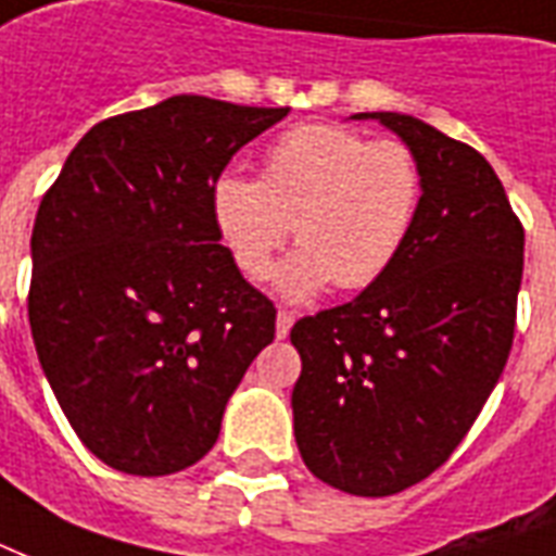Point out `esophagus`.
I'll return each instance as SVG.
<instances>
[{"instance_id":"obj_1","label":"esophagus","mask_w":556,"mask_h":556,"mask_svg":"<svg viewBox=\"0 0 556 556\" xmlns=\"http://www.w3.org/2000/svg\"><path fill=\"white\" fill-rule=\"evenodd\" d=\"M291 324H294V315L286 309L277 312V339H286L291 332Z\"/></svg>"}]
</instances>
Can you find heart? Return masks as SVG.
<instances>
[{"mask_svg":"<svg viewBox=\"0 0 556 556\" xmlns=\"http://www.w3.org/2000/svg\"><path fill=\"white\" fill-rule=\"evenodd\" d=\"M425 203V170L406 143L341 126H298L270 143L256 179L212 185V220L247 279H265L294 226L298 250L277 270L286 300L336 282L362 291L404 253Z\"/></svg>","mask_w":556,"mask_h":556,"instance_id":"b5f03b06","label":"heart"}]
</instances>
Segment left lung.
<instances>
[{"label": "left lung", "mask_w": 556, "mask_h": 556, "mask_svg": "<svg viewBox=\"0 0 556 556\" xmlns=\"http://www.w3.org/2000/svg\"><path fill=\"white\" fill-rule=\"evenodd\" d=\"M418 155L425 203L392 270L291 330L294 439L351 495L404 492L454 454L507 365L525 229L492 164L397 111H365Z\"/></svg>", "instance_id": "obj_1"}]
</instances>
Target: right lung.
Wrapping results in <instances>:
<instances>
[{
  "label": "right lung",
  "instance_id": "obj_1",
  "mask_svg": "<svg viewBox=\"0 0 556 556\" xmlns=\"http://www.w3.org/2000/svg\"><path fill=\"white\" fill-rule=\"evenodd\" d=\"M289 109L167 97L97 123L40 200L28 324L81 445L123 475L203 459L274 341V303L220 244L212 185Z\"/></svg>",
  "mask_w": 556,
  "mask_h": 556
}]
</instances>
